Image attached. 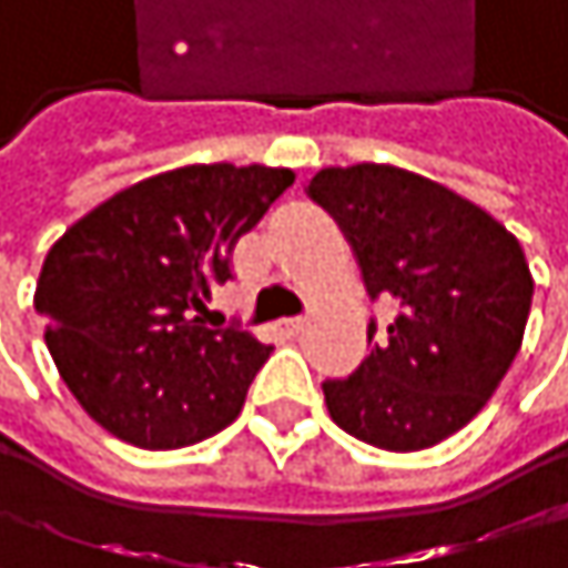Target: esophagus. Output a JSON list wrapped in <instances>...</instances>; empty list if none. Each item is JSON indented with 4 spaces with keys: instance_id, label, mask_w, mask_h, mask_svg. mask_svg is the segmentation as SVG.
<instances>
[{
    "instance_id": "1",
    "label": "esophagus",
    "mask_w": 568,
    "mask_h": 568,
    "mask_svg": "<svg viewBox=\"0 0 568 568\" xmlns=\"http://www.w3.org/2000/svg\"><path fill=\"white\" fill-rule=\"evenodd\" d=\"M304 321H307V317H284V321H281V331H284V334H297V331H304Z\"/></svg>"
}]
</instances>
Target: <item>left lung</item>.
I'll return each instance as SVG.
<instances>
[{"instance_id": "obj_1", "label": "left lung", "mask_w": 568, "mask_h": 568, "mask_svg": "<svg viewBox=\"0 0 568 568\" xmlns=\"http://www.w3.org/2000/svg\"><path fill=\"white\" fill-rule=\"evenodd\" d=\"M307 193L337 221L368 297L392 294L398 317L347 378H327L337 428L388 452L438 445L468 425L523 347L532 274L519 241L485 210L418 173L327 166Z\"/></svg>"}]
</instances>
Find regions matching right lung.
<instances>
[{
  "mask_svg": "<svg viewBox=\"0 0 568 568\" xmlns=\"http://www.w3.org/2000/svg\"><path fill=\"white\" fill-rule=\"evenodd\" d=\"M291 183V170L257 163L180 166L120 190L52 244L36 284L45 344L110 435L163 452L241 415L271 344L241 324L206 327L200 311Z\"/></svg>",
  "mask_w": 568,
  "mask_h": 568,
  "instance_id": "add662e5",
  "label": "right lung"
}]
</instances>
